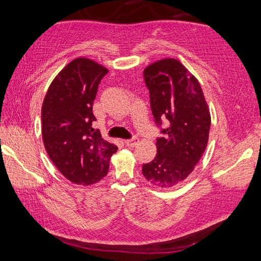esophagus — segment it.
Masks as SVG:
<instances>
[{"instance_id": "1", "label": "esophagus", "mask_w": 261, "mask_h": 261, "mask_svg": "<svg viewBox=\"0 0 261 261\" xmlns=\"http://www.w3.org/2000/svg\"><path fill=\"white\" fill-rule=\"evenodd\" d=\"M125 143L129 147H135L136 144L139 143V139L136 138V136H133V138L129 139V140H125Z\"/></svg>"}]
</instances>
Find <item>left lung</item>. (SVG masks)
Listing matches in <instances>:
<instances>
[{"label":"left lung","mask_w":261,"mask_h":261,"mask_svg":"<svg viewBox=\"0 0 261 261\" xmlns=\"http://www.w3.org/2000/svg\"><path fill=\"white\" fill-rule=\"evenodd\" d=\"M150 108L161 136L157 155L142 166L144 178L162 189L182 181L201 159L208 143L211 114L202 89L176 59L151 63L143 71ZM165 128H162L163 121Z\"/></svg>","instance_id":"obj_1"}]
</instances>
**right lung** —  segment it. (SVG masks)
I'll use <instances>...</instances> for the list:
<instances>
[{
    "instance_id": "obj_1",
    "label": "right lung",
    "mask_w": 261,
    "mask_h": 261,
    "mask_svg": "<svg viewBox=\"0 0 261 261\" xmlns=\"http://www.w3.org/2000/svg\"><path fill=\"white\" fill-rule=\"evenodd\" d=\"M108 72L90 59L72 60L50 83L42 102L41 134L47 155L77 185H91L104 178L111 156L118 150L92 127L93 100Z\"/></svg>"
}]
</instances>
